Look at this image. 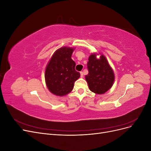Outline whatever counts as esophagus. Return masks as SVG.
I'll list each match as a JSON object with an SVG mask.
<instances>
[{
    "mask_svg": "<svg viewBox=\"0 0 151 151\" xmlns=\"http://www.w3.org/2000/svg\"><path fill=\"white\" fill-rule=\"evenodd\" d=\"M80 74H81V77H83V76H84V72L83 71H81V72H80Z\"/></svg>",
    "mask_w": 151,
    "mask_h": 151,
    "instance_id": "34e87169",
    "label": "esophagus"
}]
</instances>
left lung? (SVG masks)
<instances>
[{
    "instance_id": "8db88e82",
    "label": "left lung",
    "mask_w": 151,
    "mask_h": 151,
    "mask_svg": "<svg viewBox=\"0 0 151 151\" xmlns=\"http://www.w3.org/2000/svg\"><path fill=\"white\" fill-rule=\"evenodd\" d=\"M88 60V74L85 77L89 89L96 94H104L111 88L115 80L112 68L103 55L97 59L96 54L91 55Z\"/></svg>"
}]
</instances>
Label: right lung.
Masks as SVG:
<instances>
[{"instance_id": "obj_1", "label": "right lung", "mask_w": 151, "mask_h": 151, "mask_svg": "<svg viewBox=\"0 0 151 151\" xmlns=\"http://www.w3.org/2000/svg\"><path fill=\"white\" fill-rule=\"evenodd\" d=\"M74 48L62 47L54 53L45 70V82L50 91L59 96L73 89L80 73L75 69L76 62L71 58Z\"/></svg>"}]
</instances>
